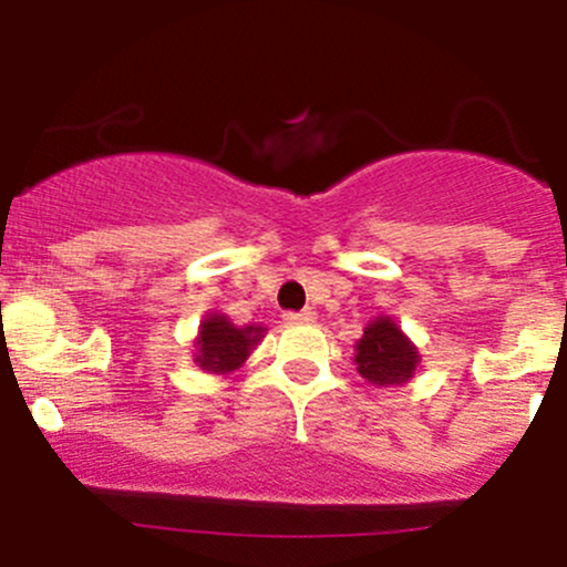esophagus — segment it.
I'll list each match as a JSON object with an SVG mask.
<instances>
[{
	"label": "esophagus",
	"instance_id": "esophagus-1",
	"mask_svg": "<svg viewBox=\"0 0 567 567\" xmlns=\"http://www.w3.org/2000/svg\"><path fill=\"white\" fill-rule=\"evenodd\" d=\"M317 317H315V311L311 309H303V311H288V315H285V322L288 324H303V322H315Z\"/></svg>",
	"mask_w": 567,
	"mask_h": 567
}]
</instances>
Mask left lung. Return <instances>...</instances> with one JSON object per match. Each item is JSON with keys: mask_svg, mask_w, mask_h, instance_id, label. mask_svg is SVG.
Instances as JSON below:
<instances>
[{"mask_svg": "<svg viewBox=\"0 0 567 567\" xmlns=\"http://www.w3.org/2000/svg\"><path fill=\"white\" fill-rule=\"evenodd\" d=\"M354 365L373 386H402L419 370L421 354L400 324L381 315L365 324L362 338L354 343Z\"/></svg>", "mask_w": 567, "mask_h": 567, "instance_id": "left-lung-1", "label": "left lung"}]
</instances>
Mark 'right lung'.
<instances>
[{"mask_svg": "<svg viewBox=\"0 0 567 567\" xmlns=\"http://www.w3.org/2000/svg\"><path fill=\"white\" fill-rule=\"evenodd\" d=\"M264 324H243L237 328L220 311H207L194 338V365L213 375H229L245 365L252 349L264 341Z\"/></svg>", "mask_w": 567, "mask_h": 567, "instance_id": "add662e5", "label": "right lung"}]
</instances>
